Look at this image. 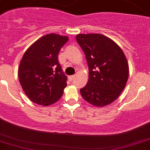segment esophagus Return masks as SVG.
Segmentation results:
<instances>
[{
    "mask_svg": "<svg viewBox=\"0 0 150 150\" xmlns=\"http://www.w3.org/2000/svg\"><path fill=\"white\" fill-rule=\"evenodd\" d=\"M74 78H75V75H70V76H68L69 80H70V81H72V80H73Z\"/></svg>",
    "mask_w": 150,
    "mask_h": 150,
    "instance_id": "obj_1",
    "label": "esophagus"
}]
</instances>
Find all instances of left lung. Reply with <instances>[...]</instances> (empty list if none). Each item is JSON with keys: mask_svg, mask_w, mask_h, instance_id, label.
<instances>
[{"mask_svg": "<svg viewBox=\"0 0 150 150\" xmlns=\"http://www.w3.org/2000/svg\"><path fill=\"white\" fill-rule=\"evenodd\" d=\"M76 40L89 68L88 83L80 89L82 97L95 107L111 104L120 95L128 80L129 65L124 52L102 34H78Z\"/></svg>", "mask_w": 150, "mask_h": 150, "instance_id": "left-lung-1", "label": "left lung"}]
</instances>
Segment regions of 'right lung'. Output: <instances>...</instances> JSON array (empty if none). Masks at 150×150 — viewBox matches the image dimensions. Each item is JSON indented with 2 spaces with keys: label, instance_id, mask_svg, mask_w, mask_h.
I'll list each match as a JSON object with an SVG mask.
<instances>
[{
  "label": "right lung",
  "instance_id": "add662e5",
  "mask_svg": "<svg viewBox=\"0 0 150 150\" xmlns=\"http://www.w3.org/2000/svg\"><path fill=\"white\" fill-rule=\"evenodd\" d=\"M67 36L50 33L33 43L23 56L18 68L21 87L28 98L42 106L60 100L67 86V77L58 62V53Z\"/></svg>",
  "mask_w": 150,
  "mask_h": 150
}]
</instances>
